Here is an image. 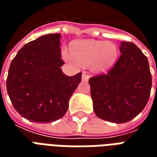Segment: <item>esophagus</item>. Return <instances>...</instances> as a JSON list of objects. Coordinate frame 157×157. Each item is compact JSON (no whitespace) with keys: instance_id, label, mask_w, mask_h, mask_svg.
I'll use <instances>...</instances> for the list:
<instances>
[{"instance_id":"obj_1","label":"esophagus","mask_w":157,"mask_h":157,"mask_svg":"<svg viewBox=\"0 0 157 157\" xmlns=\"http://www.w3.org/2000/svg\"><path fill=\"white\" fill-rule=\"evenodd\" d=\"M82 80L83 82H87L89 80V75H86L85 72H83L82 75Z\"/></svg>"}]
</instances>
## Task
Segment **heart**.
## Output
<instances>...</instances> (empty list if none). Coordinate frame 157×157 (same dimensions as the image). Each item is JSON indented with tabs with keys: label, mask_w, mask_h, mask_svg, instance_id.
<instances>
[{
	"label": "heart",
	"mask_w": 157,
	"mask_h": 157,
	"mask_svg": "<svg viewBox=\"0 0 157 157\" xmlns=\"http://www.w3.org/2000/svg\"><path fill=\"white\" fill-rule=\"evenodd\" d=\"M71 54L63 52V58L70 64L78 62L91 65L93 71L102 73L115 65L118 57V48L113 42L80 40L71 48Z\"/></svg>",
	"instance_id": "heart-1"
}]
</instances>
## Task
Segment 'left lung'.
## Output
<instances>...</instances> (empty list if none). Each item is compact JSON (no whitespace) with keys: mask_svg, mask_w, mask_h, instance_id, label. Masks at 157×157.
Wrapping results in <instances>:
<instances>
[{"mask_svg":"<svg viewBox=\"0 0 157 157\" xmlns=\"http://www.w3.org/2000/svg\"><path fill=\"white\" fill-rule=\"evenodd\" d=\"M121 55L107 75L89 80L93 110L106 121L123 124L144 109L151 89L148 59L133 43L123 41Z\"/></svg>","mask_w":157,"mask_h":157,"instance_id":"8db88e82","label":"left lung"}]
</instances>
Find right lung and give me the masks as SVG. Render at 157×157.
Listing matches in <instances>:
<instances>
[{
	"mask_svg": "<svg viewBox=\"0 0 157 157\" xmlns=\"http://www.w3.org/2000/svg\"><path fill=\"white\" fill-rule=\"evenodd\" d=\"M59 33L41 36L28 43L12 59L6 89L12 105L23 118L50 123L65 115L69 100L81 82L82 73L62 72Z\"/></svg>",
	"mask_w": 157,
	"mask_h": 157,
	"instance_id": "right-lung-1",
	"label": "right lung"
}]
</instances>
